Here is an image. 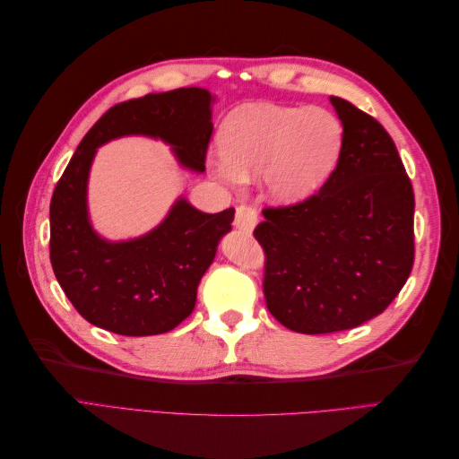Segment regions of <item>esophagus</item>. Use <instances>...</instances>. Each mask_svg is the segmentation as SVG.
I'll list each match as a JSON object with an SVG mask.
<instances>
[{"label": "esophagus", "mask_w": 459, "mask_h": 459, "mask_svg": "<svg viewBox=\"0 0 459 459\" xmlns=\"http://www.w3.org/2000/svg\"><path fill=\"white\" fill-rule=\"evenodd\" d=\"M235 228L243 231H253V228L258 224V212L256 208L241 204L238 206V212H235Z\"/></svg>", "instance_id": "esophagus-1"}]
</instances>
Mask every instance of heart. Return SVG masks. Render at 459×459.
<instances>
[{
    "label": "heart",
    "instance_id": "heart-1",
    "mask_svg": "<svg viewBox=\"0 0 459 459\" xmlns=\"http://www.w3.org/2000/svg\"><path fill=\"white\" fill-rule=\"evenodd\" d=\"M220 145L208 159L220 184L239 189L248 176L262 174L275 203L295 204L314 195L335 170L342 126L319 107L245 105L224 122Z\"/></svg>",
    "mask_w": 459,
    "mask_h": 459
}]
</instances>
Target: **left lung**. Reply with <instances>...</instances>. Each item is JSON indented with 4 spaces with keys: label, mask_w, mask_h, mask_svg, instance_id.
Wrapping results in <instances>:
<instances>
[{
    "label": "left lung",
    "mask_w": 459,
    "mask_h": 459,
    "mask_svg": "<svg viewBox=\"0 0 459 459\" xmlns=\"http://www.w3.org/2000/svg\"><path fill=\"white\" fill-rule=\"evenodd\" d=\"M342 124L337 169L307 201L264 208L270 314L307 335L362 325L404 287L413 266V189L381 124L331 95Z\"/></svg>",
    "instance_id": "obj_1"
}]
</instances>
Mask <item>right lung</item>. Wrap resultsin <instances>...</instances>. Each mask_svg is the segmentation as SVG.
<instances>
[{
  "mask_svg": "<svg viewBox=\"0 0 459 459\" xmlns=\"http://www.w3.org/2000/svg\"><path fill=\"white\" fill-rule=\"evenodd\" d=\"M214 97L203 88L149 93L110 107L80 142L49 204V258L78 314L117 335H160L195 308L197 287L233 208L206 214L179 197L160 224L130 241H107L91 228L88 178L97 147L122 135L172 145L179 164L204 170Z\"/></svg>",
  "mask_w": 459,
  "mask_h": 459,
  "instance_id": "obj_1",
  "label": "right lung"
}]
</instances>
